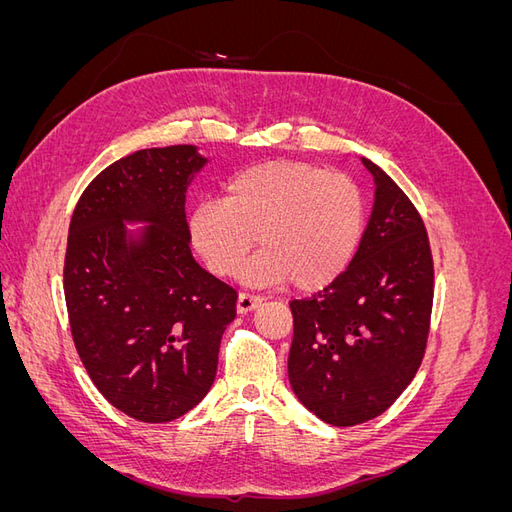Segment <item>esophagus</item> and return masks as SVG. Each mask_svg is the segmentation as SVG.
Listing matches in <instances>:
<instances>
[{"label": "esophagus", "instance_id": "esophagus-1", "mask_svg": "<svg viewBox=\"0 0 512 512\" xmlns=\"http://www.w3.org/2000/svg\"><path fill=\"white\" fill-rule=\"evenodd\" d=\"M262 301V297H256V294H247V292H241L239 294V299H237V312L239 314H247V312H252L254 307H258Z\"/></svg>", "mask_w": 512, "mask_h": 512}]
</instances>
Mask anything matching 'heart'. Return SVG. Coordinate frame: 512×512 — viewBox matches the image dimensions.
I'll return each instance as SVG.
<instances>
[{
    "instance_id": "b5f03b06",
    "label": "heart",
    "mask_w": 512,
    "mask_h": 512,
    "mask_svg": "<svg viewBox=\"0 0 512 512\" xmlns=\"http://www.w3.org/2000/svg\"><path fill=\"white\" fill-rule=\"evenodd\" d=\"M363 226V196L352 179L294 160L241 170L226 183L224 200L200 203L188 222L194 250L215 275L235 273L258 237L262 252L243 269V280H290L299 290L342 275Z\"/></svg>"
}]
</instances>
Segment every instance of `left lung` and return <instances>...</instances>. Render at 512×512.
Instances as JSON below:
<instances>
[{
    "mask_svg": "<svg viewBox=\"0 0 512 512\" xmlns=\"http://www.w3.org/2000/svg\"><path fill=\"white\" fill-rule=\"evenodd\" d=\"M376 194L348 269L309 299L292 301L288 378L320 421H371L421 367L433 303V260L421 215L371 160Z\"/></svg>",
    "mask_w": 512,
    "mask_h": 512,
    "instance_id": "obj_1",
    "label": "left lung"
}]
</instances>
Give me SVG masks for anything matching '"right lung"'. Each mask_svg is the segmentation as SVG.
Returning <instances> with one entry per match:
<instances>
[{"instance_id": "right-lung-1", "label": "right lung", "mask_w": 512, "mask_h": 512, "mask_svg": "<svg viewBox=\"0 0 512 512\" xmlns=\"http://www.w3.org/2000/svg\"><path fill=\"white\" fill-rule=\"evenodd\" d=\"M205 164L194 145L141 149L104 168L72 213L64 292L76 352L108 404L143 423L203 401L237 316V292L190 250L185 192Z\"/></svg>"}]
</instances>
